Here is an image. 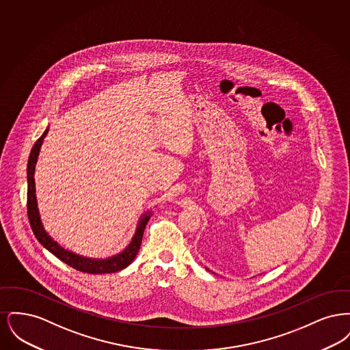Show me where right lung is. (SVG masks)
Returning a JSON list of instances; mask_svg holds the SVG:
<instances>
[{
    "label": "right lung",
    "mask_w": 350,
    "mask_h": 350,
    "mask_svg": "<svg viewBox=\"0 0 350 350\" xmlns=\"http://www.w3.org/2000/svg\"><path fill=\"white\" fill-rule=\"evenodd\" d=\"M49 133V130H46L43 135L35 142L33 150L29 157V164H27V217L29 221L31 226L35 237L38 239V241L46 248L50 250L52 254H55L60 261L66 262L69 267L88 273V274H103V273H116L124 267H129L133 261V258L136 257L140 244H142V239H143V233L146 230V226L150 220V214H146L144 217H142L139 224H137V230L133 234V241L130 243V245L123 250L122 253H119L114 257H110L107 260H92V258H85L81 256H77L69 250L62 248L56 241H53L47 232L44 231L39 213H38V204H36V197H35V181H33V170H35V164L38 160V154L40 150V146L43 143V139L46 137V135Z\"/></svg>",
    "instance_id": "obj_1"
}]
</instances>
